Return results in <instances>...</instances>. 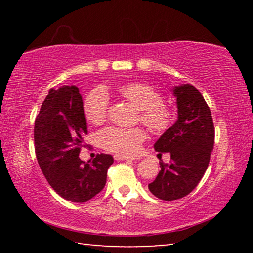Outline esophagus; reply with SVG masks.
<instances>
[{
    "mask_svg": "<svg viewBox=\"0 0 253 253\" xmlns=\"http://www.w3.org/2000/svg\"><path fill=\"white\" fill-rule=\"evenodd\" d=\"M114 158L116 161H132V160H136L135 157H131V156H125V155H119V154H116V155L114 156Z\"/></svg>",
    "mask_w": 253,
    "mask_h": 253,
    "instance_id": "obj_1",
    "label": "esophagus"
}]
</instances>
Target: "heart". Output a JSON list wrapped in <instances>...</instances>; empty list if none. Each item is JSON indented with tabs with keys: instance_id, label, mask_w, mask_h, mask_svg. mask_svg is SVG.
I'll return each mask as SVG.
<instances>
[{
	"instance_id": "heart-1",
	"label": "heart",
	"mask_w": 253,
	"mask_h": 253,
	"mask_svg": "<svg viewBox=\"0 0 253 253\" xmlns=\"http://www.w3.org/2000/svg\"><path fill=\"white\" fill-rule=\"evenodd\" d=\"M117 95L139 109L140 121L155 134H163L172 126L174 114L163 101L156 89L143 83H125L115 89ZM108 96L102 89H95L87 96L84 111L87 121L93 125L105 122L108 110ZM146 139V132L139 127H109L99 135L100 146L119 155H135Z\"/></svg>"
}]
</instances>
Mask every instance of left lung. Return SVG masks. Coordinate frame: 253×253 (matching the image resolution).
I'll return each mask as SVG.
<instances>
[{
    "instance_id": "left-lung-1",
    "label": "left lung",
    "mask_w": 253,
    "mask_h": 253,
    "mask_svg": "<svg viewBox=\"0 0 253 253\" xmlns=\"http://www.w3.org/2000/svg\"><path fill=\"white\" fill-rule=\"evenodd\" d=\"M172 92L177 121L154 144L160 155L169 153L170 162L161 163L155 181L148 184L151 193L163 201L182 199L198 186L214 145L211 111L201 92L187 84L172 88Z\"/></svg>"
}]
</instances>
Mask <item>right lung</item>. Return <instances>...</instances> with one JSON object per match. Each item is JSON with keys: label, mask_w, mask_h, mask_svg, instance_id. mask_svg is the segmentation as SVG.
Listing matches in <instances>:
<instances>
[{"label": "right lung", "mask_w": 253, "mask_h": 253, "mask_svg": "<svg viewBox=\"0 0 253 253\" xmlns=\"http://www.w3.org/2000/svg\"><path fill=\"white\" fill-rule=\"evenodd\" d=\"M79 89L75 85L51 89L34 123V145L38 163L51 187L65 200L81 203L105 187L114 158L108 154L88 163L79 158L88 132Z\"/></svg>", "instance_id": "1"}]
</instances>
